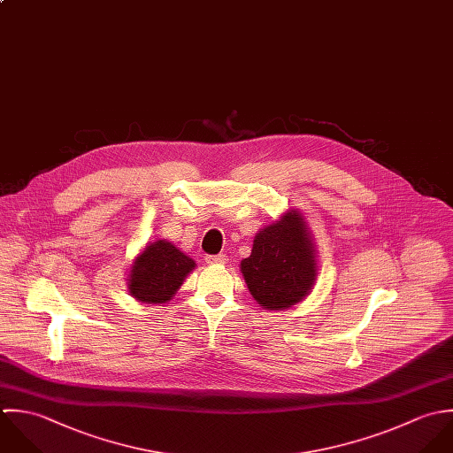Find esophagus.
<instances>
[{"mask_svg":"<svg viewBox=\"0 0 453 453\" xmlns=\"http://www.w3.org/2000/svg\"><path fill=\"white\" fill-rule=\"evenodd\" d=\"M206 263L208 265H226L227 263V256L219 254V256H206Z\"/></svg>","mask_w":453,"mask_h":453,"instance_id":"esophagus-1","label":"esophagus"}]
</instances>
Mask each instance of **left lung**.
Here are the masks:
<instances>
[{
  "instance_id": "obj_1",
  "label": "left lung",
  "mask_w": 453,
  "mask_h": 453,
  "mask_svg": "<svg viewBox=\"0 0 453 453\" xmlns=\"http://www.w3.org/2000/svg\"><path fill=\"white\" fill-rule=\"evenodd\" d=\"M240 270L250 294L266 310H285L303 301L317 280V256L301 213L288 210L263 227Z\"/></svg>"
}]
</instances>
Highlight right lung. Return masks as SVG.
<instances>
[{"instance_id":"1","label":"right lung","mask_w":453,"mask_h":453,"mask_svg":"<svg viewBox=\"0 0 453 453\" xmlns=\"http://www.w3.org/2000/svg\"><path fill=\"white\" fill-rule=\"evenodd\" d=\"M196 263L166 240L152 242L133 261L127 287L134 299L149 304L170 301Z\"/></svg>"}]
</instances>
